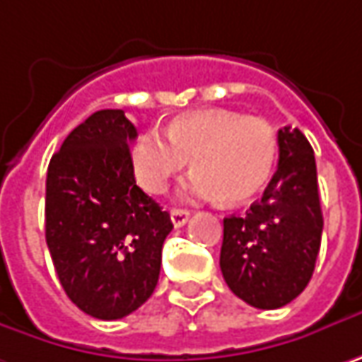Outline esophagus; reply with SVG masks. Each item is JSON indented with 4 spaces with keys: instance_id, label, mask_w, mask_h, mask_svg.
I'll return each instance as SVG.
<instances>
[{
    "instance_id": "1",
    "label": "esophagus",
    "mask_w": 362,
    "mask_h": 362,
    "mask_svg": "<svg viewBox=\"0 0 362 362\" xmlns=\"http://www.w3.org/2000/svg\"><path fill=\"white\" fill-rule=\"evenodd\" d=\"M170 217H172V223H174V227H182V225H186V221L190 219V213H188V211H184V209H172Z\"/></svg>"
}]
</instances>
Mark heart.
<instances>
[{"label": "heart", "mask_w": 362, "mask_h": 362, "mask_svg": "<svg viewBox=\"0 0 362 362\" xmlns=\"http://www.w3.org/2000/svg\"><path fill=\"white\" fill-rule=\"evenodd\" d=\"M139 135L131 160L139 184L147 192H163L182 170L197 172L184 197L240 204L256 197L272 174L276 133L264 118L209 108L176 117L165 129Z\"/></svg>", "instance_id": "1"}]
</instances>
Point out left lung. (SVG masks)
<instances>
[{"label": "left lung", "instance_id": "obj_1", "mask_svg": "<svg viewBox=\"0 0 362 362\" xmlns=\"http://www.w3.org/2000/svg\"><path fill=\"white\" fill-rule=\"evenodd\" d=\"M317 170L299 129L279 131V165L264 194L244 217L223 219L219 266L242 301L279 309L308 287L322 244Z\"/></svg>", "mask_w": 362, "mask_h": 362}]
</instances>
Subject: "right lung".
<instances>
[{"mask_svg": "<svg viewBox=\"0 0 362 362\" xmlns=\"http://www.w3.org/2000/svg\"><path fill=\"white\" fill-rule=\"evenodd\" d=\"M124 110H98L67 135L47 172L45 227L67 297L96 320L139 309L160 279L170 213L135 182Z\"/></svg>", "mask_w": 362, "mask_h": 362, "instance_id": "obj_1", "label": "right lung"}]
</instances>
